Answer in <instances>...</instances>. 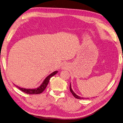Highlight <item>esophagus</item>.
Wrapping results in <instances>:
<instances>
[{
  "label": "esophagus",
  "instance_id": "34e87169",
  "mask_svg": "<svg viewBox=\"0 0 123 123\" xmlns=\"http://www.w3.org/2000/svg\"><path fill=\"white\" fill-rule=\"evenodd\" d=\"M61 68H62V69H67V68H68V66H67V64L64 63H63V64H62Z\"/></svg>",
  "mask_w": 123,
  "mask_h": 123
}]
</instances>
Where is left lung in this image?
Returning a JSON list of instances; mask_svg holds the SVG:
<instances>
[{
    "label": "left lung",
    "mask_w": 123,
    "mask_h": 123,
    "mask_svg": "<svg viewBox=\"0 0 123 123\" xmlns=\"http://www.w3.org/2000/svg\"><path fill=\"white\" fill-rule=\"evenodd\" d=\"M69 89H70V92H72V93L73 94V95L74 97V98H78V99H84V98H83V97H81L79 96H78V95H77L76 93H75L74 92V91L73 90L72 88V86H71V83H70V86H69Z\"/></svg>",
    "instance_id": "8db88e82"
}]
</instances>
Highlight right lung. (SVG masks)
Listing matches in <instances>:
<instances>
[{
	"label": "right lung",
	"mask_w": 123,
	"mask_h": 123,
	"mask_svg": "<svg viewBox=\"0 0 123 123\" xmlns=\"http://www.w3.org/2000/svg\"><path fill=\"white\" fill-rule=\"evenodd\" d=\"M58 72L57 70L55 71L53 73H51L43 81V82L42 83V84L39 86V87H38L37 88H32V89H29V88H21L20 87H19L18 86L16 85L15 84H14L18 88H19L20 90H21L22 92H24L26 93L27 94H40L41 93H42L43 91L45 90V89L46 88V86L48 84V83L49 81V80L51 77H52L53 76H54V75L56 74H57Z\"/></svg>",
	"instance_id": "obj_1"
}]
</instances>
